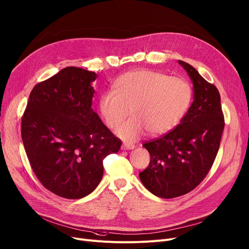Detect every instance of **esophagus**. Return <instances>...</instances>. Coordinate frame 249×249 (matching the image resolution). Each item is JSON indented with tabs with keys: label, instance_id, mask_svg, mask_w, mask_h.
Wrapping results in <instances>:
<instances>
[{
	"label": "esophagus",
	"instance_id": "esophagus-1",
	"mask_svg": "<svg viewBox=\"0 0 249 249\" xmlns=\"http://www.w3.org/2000/svg\"><path fill=\"white\" fill-rule=\"evenodd\" d=\"M135 148L134 144H130V143H123L121 146V149L123 150H129V149H133Z\"/></svg>",
	"mask_w": 249,
	"mask_h": 249
}]
</instances>
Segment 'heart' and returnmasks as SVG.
Segmentation results:
<instances>
[{
    "instance_id": "1",
    "label": "heart",
    "mask_w": 249,
    "mask_h": 249,
    "mask_svg": "<svg viewBox=\"0 0 249 249\" xmlns=\"http://www.w3.org/2000/svg\"><path fill=\"white\" fill-rule=\"evenodd\" d=\"M113 89L114 92L101 96L100 112L106 124L116 128L131 110L133 117L116 130L128 142L146 131L151 136L169 133L186 115L192 101V89L185 79L153 70L127 72L115 81Z\"/></svg>"
}]
</instances>
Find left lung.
<instances>
[{
  "mask_svg": "<svg viewBox=\"0 0 249 249\" xmlns=\"http://www.w3.org/2000/svg\"><path fill=\"white\" fill-rule=\"evenodd\" d=\"M193 84V102L174 130L143 144L150 160L139 173L156 196L174 198L190 192L207 176L217 157L224 130L221 96L191 65L178 61Z\"/></svg>",
  "mask_w": 249,
  "mask_h": 249,
  "instance_id": "left-lung-1",
  "label": "left lung"
}]
</instances>
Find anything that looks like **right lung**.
Listing matches in <instances>:
<instances>
[{
    "instance_id": "1",
    "label": "right lung",
    "mask_w": 249,
    "mask_h": 249,
    "mask_svg": "<svg viewBox=\"0 0 249 249\" xmlns=\"http://www.w3.org/2000/svg\"><path fill=\"white\" fill-rule=\"evenodd\" d=\"M96 77L78 67L60 70L35 86L22 117L21 136L32 170L64 198L91 193L103 178V160L121 146L91 107Z\"/></svg>"
}]
</instances>
